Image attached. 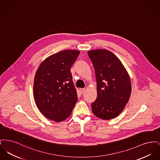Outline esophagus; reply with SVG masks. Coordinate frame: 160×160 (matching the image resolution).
I'll list each match as a JSON object with an SVG mask.
<instances>
[{
  "instance_id": "34e87169",
  "label": "esophagus",
  "mask_w": 160,
  "mask_h": 160,
  "mask_svg": "<svg viewBox=\"0 0 160 160\" xmlns=\"http://www.w3.org/2000/svg\"><path fill=\"white\" fill-rule=\"evenodd\" d=\"M79 91L80 92V93H83L85 91V88H80V89H79Z\"/></svg>"
}]
</instances>
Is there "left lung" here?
I'll list each match as a JSON object with an SVG mask.
<instances>
[{
  "mask_svg": "<svg viewBox=\"0 0 160 160\" xmlns=\"http://www.w3.org/2000/svg\"><path fill=\"white\" fill-rule=\"evenodd\" d=\"M88 54L95 69L97 84V98L92 103L93 113L103 120L114 118L129 101V74L117 56L107 50H93Z\"/></svg>",
  "mask_w": 160,
  "mask_h": 160,
  "instance_id": "1",
  "label": "left lung"
}]
</instances>
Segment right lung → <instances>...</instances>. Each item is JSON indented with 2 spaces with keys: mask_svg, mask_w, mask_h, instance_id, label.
I'll list each match as a JSON object with an SVG mask.
<instances>
[{
  "mask_svg": "<svg viewBox=\"0 0 160 160\" xmlns=\"http://www.w3.org/2000/svg\"><path fill=\"white\" fill-rule=\"evenodd\" d=\"M79 53L77 50H66L54 54L41 63L36 72L35 103L42 114L55 122L68 118L77 101L70 69Z\"/></svg>",
  "mask_w": 160,
  "mask_h": 160,
  "instance_id": "add662e5",
  "label": "right lung"
}]
</instances>
